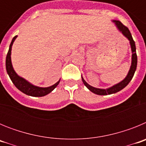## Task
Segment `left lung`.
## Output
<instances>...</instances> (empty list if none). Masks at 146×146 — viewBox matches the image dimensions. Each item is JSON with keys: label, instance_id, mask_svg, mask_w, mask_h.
<instances>
[{"label": "left lung", "instance_id": "1", "mask_svg": "<svg viewBox=\"0 0 146 146\" xmlns=\"http://www.w3.org/2000/svg\"><path fill=\"white\" fill-rule=\"evenodd\" d=\"M113 22L115 23V24L116 27L118 28V29L119 30L121 33H123V36L128 38V40L129 41L130 45H131V52H132V55H131V66H130L129 71L128 72V74L126 75V77H125L124 80H123L121 81V82H120L119 83H118V84L115 85V86L109 88L102 89L96 88L93 87V86L88 84L87 82L85 81V80L83 79V77H82V82H83V83H84L85 86H86L91 92L94 93V94H98V95H108V94H115V93L118 92V91H120L123 88H124L129 83L131 80L132 79V77H133L134 74H135V72L137 69V57L136 53V47H135V41H134L133 38L131 36V33H130L129 30L128 29L127 27L123 25V24H122L120 21H118V20H113Z\"/></svg>", "mask_w": 146, "mask_h": 146}]
</instances>
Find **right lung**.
I'll list each match as a JSON object with an SVG mask.
<instances>
[{"label": "right lung", "mask_w": 146, "mask_h": 146, "mask_svg": "<svg viewBox=\"0 0 146 146\" xmlns=\"http://www.w3.org/2000/svg\"><path fill=\"white\" fill-rule=\"evenodd\" d=\"M17 37V36H15L13 38L12 41H11V44H10L9 49V51H8L6 58V72H7L9 76L10 79L11 80V81L14 83V85L16 86L17 88H18L20 91H22L24 94H27L28 96H44L45 95H47V94H50L51 91H53L54 89L57 87V86L59 84V82H60V80H58L55 84L52 85V86H50V87H38V86H33L31 83H30L29 82L25 80L24 78L17 75V74L15 71L14 70V69H13L11 60V47H12L13 43H14V42H15V40L16 39Z\"/></svg>", "instance_id": "obj_1"}]
</instances>
